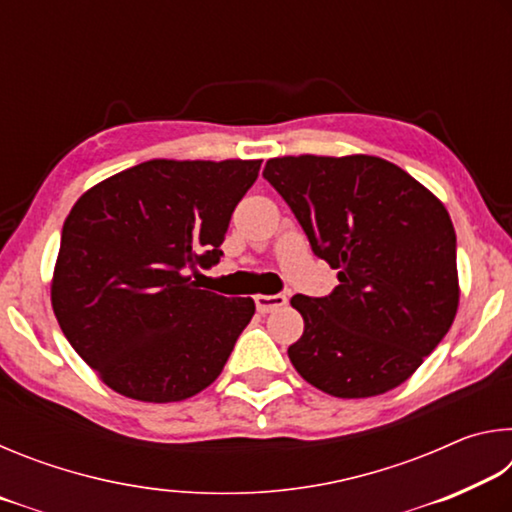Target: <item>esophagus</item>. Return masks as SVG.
Returning a JSON list of instances; mask_svg holds the SVG:
<instances>
[{
  "label": "esophagus",
  "instance_id": "obj_1",
  "mask_svg": "<svg viewBox=\"0 0 512 512\" xmlns=\"http://www.w3.org/2000/svg\"><path fill=\"white\" fill-rule=\"evenodd\" d=\"M255 305L259 314H268V311H275L287 305V296H282V293H275V296H264V293H259V296H255Z\"/></svg>",
  "mask_w": 512,
  "mask_h": 512
}]
</instances>
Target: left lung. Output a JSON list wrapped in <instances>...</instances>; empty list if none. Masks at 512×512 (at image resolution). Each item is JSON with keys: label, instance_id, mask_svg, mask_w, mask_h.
<instances>
[{"label": "left lung", "instance_id": "obj_1", "mask_svg": "<svg viewBox=\"0 0 512 512\" xmlns=\"http://www.w3.org/2000/svg\"><path fill=\"white\" fill-rule=\"evenodd\" d=\"M311 250L339 268L325 298L293 296L305 332L289 359L343 400L400 386L443 341L458 309L456 232L445 205L375 155H284L266 162Z\"/></svg>", "mask_w": 512, "mask_h": 512}]
</instances>
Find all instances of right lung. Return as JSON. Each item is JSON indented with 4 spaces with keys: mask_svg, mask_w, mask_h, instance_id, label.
<instances>
[{
    "mask_svg": "<svg viewBox=\"0 0 512 512\" xmlns=\"http://www.w3.org/2000/svg\"><path fill=\"white\" fill-rule=\"evenodd\" d=\"M262 160H149L88 189L51 280L58 325L119 395L180 402L221 375L253 298L198 289Z\"/></svg>",
    "mask_w": 512,
    "mask_h": 512,
    "instance_id": "obj_1",
    "label": "right lung"
}]
</instances>
